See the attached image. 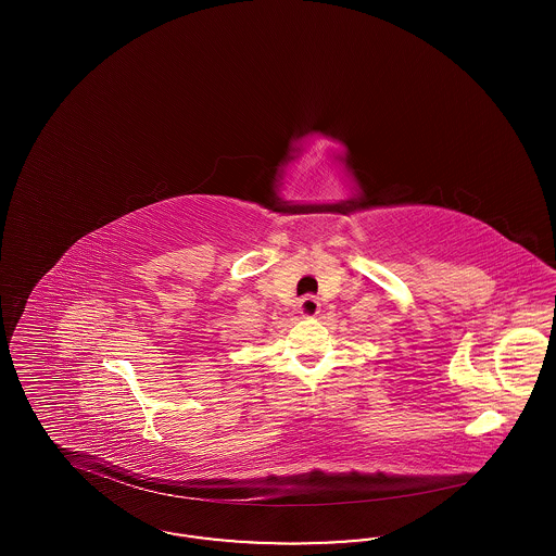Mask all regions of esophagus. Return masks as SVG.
<instances>
[{
    "label": "esophagus",
    "mask_w": 556,
    "mask_h": 556,
    "mask_svg": "<svg viewBox=\"0 0 556 556\" xmlns=\"http://www.w3.org/2000/svg\"><path fill=\"white\" fill-rule=\"evenodd\" d=\"M318 311H320V304H318V300L315 295H304V298L298 302V313H300L302 317H317Z\"/></svg>",
    "instance_id": "1"
}]
</instances>
